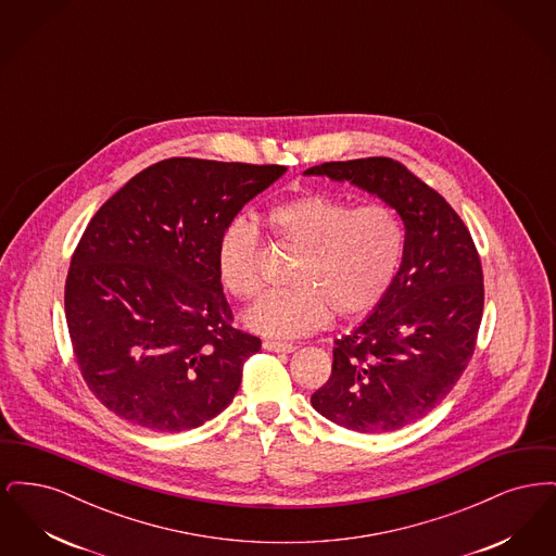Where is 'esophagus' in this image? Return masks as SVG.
Segmentation results:
<instances>
[{
	"instance_id": "1",
	"label": "esophagus",
	"mask_w": 556,
	"mask_h": 556,
	"mask_svg": "<svg viewBox=\"0 0 556 556\" xmlns=\"http://www.w3.org/2000/svg\"><path fill=\"white\" fill-rule=\"evenodd\" d=\"M263 348L268 350V352H279V354H291V352L295 350V345L293 344H288V342H273V340H266Z\"/></svg>"
}]
</instances>
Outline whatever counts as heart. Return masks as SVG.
<instances>
[{
  "mask_svg": "<svg viewBox=\"0 0 556 556\" xmlns=\"http://www.w3.org/2000/svg\"><path fill=\"white\" fill-rule=\"evenodd\" d=\"M266 227L300 250L290 268L293 286L268 291L248 313L245 325L270 338H300L327 325L367 317L386 298L402 258V225L386 204L352 206L344 198L308 191L270 206ZM216 273L239 300L263 288L261 236L233 218L216 241Z\"/></svg>",
  "mask_w": 556,
  "mask_h": 556,
  "instance_id": "obj_1",
  "label": "heart"
}]
</instances>
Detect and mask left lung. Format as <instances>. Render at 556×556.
<instances>
[{"instance_id":"obj_1","label":"left lung","mask_w":556,"mask_h":556,"mask_svg":"<svg viewBox=\"0 0 556 556\" xmlns=\"http://www.w3.org/2000/svg\"><path fill=\"white\" fill-rule=\"evenodd\" d=\"M304 175L361 187L404 223L396 277L379 306L336 340L329 381L313 408L358 433L424 419L467 369L483 313L476 243L448 202L392 159L325 162Z\"/></svg>"}]
</instances>
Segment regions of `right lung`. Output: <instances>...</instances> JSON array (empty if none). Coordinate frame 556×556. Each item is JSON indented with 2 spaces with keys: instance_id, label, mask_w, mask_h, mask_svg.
Masks as SVG:
<instances>
[{
  "instance_id": "obj_1",
  "label": "right lung",
  "mask_w": 556,
  "mask_h": 556,
  "mask_svg": "<svg viewBox=\"0 0 556 556\" xmlns=\"http://www.w3.org/2000/svg\"><path fill=\"white\" fill-rule=\"evenodd\" d=\"M286 170L162 160L89 220L71 261L64 311L80 375L116 417L177 433L231 404L261 340L231 325L216 241Z\"/></svg>"
}]
</instances>
